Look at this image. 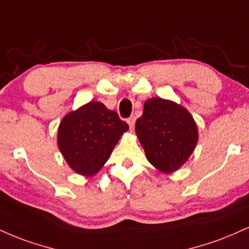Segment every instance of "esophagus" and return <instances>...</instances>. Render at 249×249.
<instances>
[{"label":"esophagus","mask_w":249,"mask_h":249,"mask_svg":"<svg viewBox=\"0 0 249 249\" xmlns=\"http://www.w3.org/2000/svg\"><path fill=\"white\" fill-rule=\"evenodd\" d=\"M127 123H128V126H130L131 130H133V128H134V123H136V117H134V116L130 117V118H128Z\"/></svg>","instance_id":"obj_1"}]
</instances>
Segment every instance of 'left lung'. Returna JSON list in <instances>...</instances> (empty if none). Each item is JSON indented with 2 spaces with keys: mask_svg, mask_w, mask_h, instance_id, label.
<instances>
[{
  "mask_svg": "<svg viewBox=\"0 0 249 249\" xmlns=\"http://www.w3.org/2000/svg\"><path fill=\"white\" fill-rule=\"evenodd\" d=\"M136 133L149 163L166 174L181 168L198 142V128L191 113L181 104L161 97L145 102Z\"/></svg>",
  "mask_w": 249,
  "mask_h": 249,
  "instance_id": "obj_1",
  "label": "left lung"
}]
</instances>
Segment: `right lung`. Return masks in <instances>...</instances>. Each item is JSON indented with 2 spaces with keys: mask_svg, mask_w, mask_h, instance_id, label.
Returning <instances> with one entry per match:
<instances>
[{
  "mask_svg": "<svg viewBox=\"0 0 249 249\" xmlns=\"http://www.w3.org/2000/svg\"><path fill=\"white\" fill-rule=\"evenodd\" d=\"M128 125L101 102L68 112L58 127V147L68 166L91 178L102 169Z\"/></svg>",
  "mask_w": 249,
  "mask_h": 249,
  "instance_id": "right-lung-1",
  "label": "right lung"
}]
</instances>
